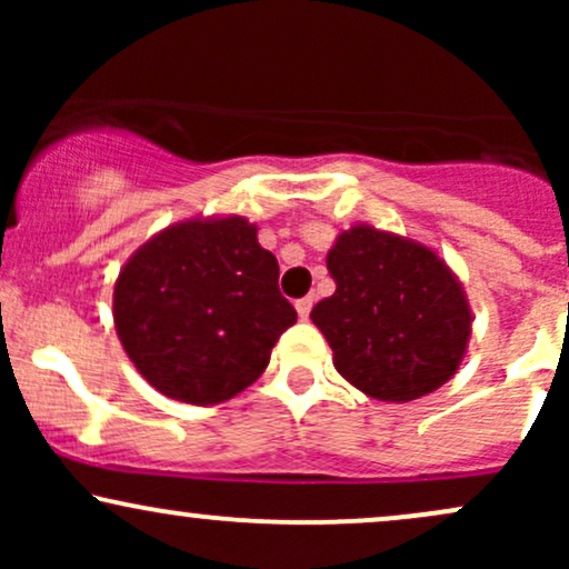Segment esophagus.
<instances>
[{
	"label": "esophagus",
	"instance_id": "34e87169",
	"mask_svg": "<svg viewBox=\"0 0 569 569\" xmlns=\"http://www.w3.org/2000/svg\"><path fill=\"white\" fill-rule=\"evenodd\" d=\"M293 307H297L299 318H302V321H305V318L310 316V310H312V297H302V299H297V305H293Z\"/></svg>",
	"mask_w": 569,
	"mask_h": 569
}]
</instances>
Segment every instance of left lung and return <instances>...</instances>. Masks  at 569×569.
Returning <instances> with one entry per match:
<instances>
[{
    "instance_id": "1",
    "label": "left lung",
    "mask_w": 569,
    "mask_h": 569,
    "mask_svg": "<svg viewBox=\"0 0 569 569\" xmlns=\"http://www.w3.org/2000/svg\"><path fill=\"white\" fill-rule=\"evenodd\" d=\"M326 267L337 291L310 318L335 352V369L377 401L403 403L452 380L471 339V305L433 248L352 224Z\"/></svg>"
}]
</instances>
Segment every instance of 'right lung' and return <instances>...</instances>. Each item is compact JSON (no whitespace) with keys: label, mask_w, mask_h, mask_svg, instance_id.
Wrapping results in <instances>:
<instances>
[{"label":"right lung","mask_w":569,"mask_h":569,"mask_svg":"<svg viewBox=\"0 0 569 569\" xmlns=\"http://www.w3.org/2000/svg\"><path fill=\"white\" fill-rule=\"evenodd\" d=\"M112 316L143 380L194 407L257 382L297 323L278 259L243 217H194L152 234L117 276Z\"/></svg>","instance_id":"right-lung-1"}]
</instances>
